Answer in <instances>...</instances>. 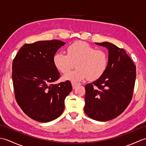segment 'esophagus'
<instances>
[{"mask_svg": "<svg viewBox=\"0 0 146 146\" xmlns=\"http://www.w3.org/2000/svg\"><path fill=\"white\" fill-rule=\"evenodd\" d=\"M71 85H72L73 89H75L76 88V86H78L80 84H79V83H73V82H72V83H71Z\"/></svg>", "mask_w": 146, "mask_h": 146, "instance_id": "esophagus-1", "label": "esophagus"}]
</instances>
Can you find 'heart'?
Here are the masks:
<instances>
[{
    "label": "heart",
    "mask_w": 146,
    "mask_h": 146,
    "mask_svg": "<svg viewBox=\"0 0 146 146\" xmlns=\"http://www.w3.org/2000/svg\"><path fill=\"white\" fill-rule=\"evenodd\" d=\"M108 55L106 52L97 49L83 41H76L67 48V54L58 52L53 57L56 68L66 73L76 66L75 70L65 74L63 78L76 83L87 78L95 81L103 76L108 65Z\"/></svg>",
    "instance_id": "b5f03b06"
}]
</instances>
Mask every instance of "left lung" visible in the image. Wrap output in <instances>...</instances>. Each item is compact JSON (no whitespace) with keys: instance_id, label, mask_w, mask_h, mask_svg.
<instances>
[{"instance_id":"1","label":"left lung","mask_w":146,"mask_h":146,"mask_svg":"<svg viewBox=\"0 0 146 146\" xmlns=\"http://www.w3.org/2000/svg\"><path fill=\"white\" fill-rule=\"evenodd\" d=\"M108 50V65L101 78L85 85V113L95 120L108 121L122 113L131 102L136 67L125 51L108 42H95Z\"/></svg>"}]
</instances>
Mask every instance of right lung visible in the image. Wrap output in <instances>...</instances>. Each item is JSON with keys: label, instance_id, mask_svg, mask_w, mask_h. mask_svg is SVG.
<instances>
[{"label": "right lung", "instance_id": "right-lung-1", "mask_svg": "<svg viewBox=\"0 0 146 146\" xmlns=\"http://www.w3.org/2000/svg\"><path fill=\"white\" fill-rule=\"evenodd\" d=\"M64 44L56 39L25 44L12 62L15 100L27 116L38 122H48L60 117L64 99L72 90L68 80L54 84L60 75L53 57Z\"/></svg>", "mask_w": 146, "mask_h": 146}]
</instances>
